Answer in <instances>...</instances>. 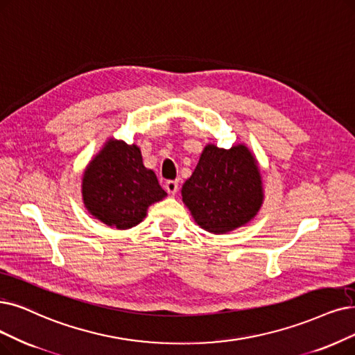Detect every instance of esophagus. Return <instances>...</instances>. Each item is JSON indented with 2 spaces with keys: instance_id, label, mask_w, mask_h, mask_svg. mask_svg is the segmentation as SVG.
Masks as SVG:
<instances>
[{
  "instance_id": "esophagus-1",
  "label": "esophagus",
  "mask_w": 355,
  "mask_h": 355,
  "mask_svg": "<svg viewBox=\"0 0 355 355\" xmlns=\"http://www.w3.org/2000/svg\"><path fill=\"white\" fill-rule=\"evenodd\" d=\"M164 188H166V191L170 195H175L178 192V189H179V182L178 180H167Z\"/></svg>"
}]
</instances>
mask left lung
Listing matches in <instances>:
<instances>
[{"label": "left lung", "instance_id": "1", "mask_svg": "<svg viewBox=\"0 0 355 355\" xmlns=\"http://www.w3.org/2000/svg\"><path fill=\"white\" fill-rule=\"evenodd\" d=\"M182 201L201 229L224 234L248 224L263 201L257 159L239 144L229 150L205 146L192 176L183 183Z\"/></svg>", "mask_w": 355, "mask_h": 355}]
</instances>
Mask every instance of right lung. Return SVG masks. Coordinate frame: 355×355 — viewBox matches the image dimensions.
Here are the masks:
<instances>
[{"instance_id":"right-lung-1","label":"right lung","mask_w":355,"mask_h":355,"mask_svg":"<svg viewBox=\"0 0 355 355\" xmlns=\"http://www.w3.org/2000/svg\"><path fill=\"white\" fill-rule=\"evenodd\" d=\"M167 193L143 163L135 144L110 138L83 175V201L90 214L125 230L139 224L147 208Z\"/></svg>"}]
</instances>
